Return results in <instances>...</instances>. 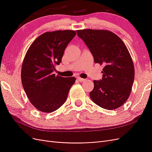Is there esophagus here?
I'll use <instances>...</instances> for the list:
<instances>
[{"label": "esophagus", "mask_w": 152, "mask_h": 152, "mask_svg": "<svg viewBox=\"0 0 152 152\" xmlns=\"http://www.w3.org/2000/svg\"><path fill=\"white\" fill-rule=\"evenodd\" d=\"M77 80H79V82H84V81L86 80L85 79H82V78H80V77H77Z\"/></svg>", "instance_id": "obj_1"}]
</instances>
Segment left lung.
I'll list each match as a JSON object with an SVG mask.
<instances>
[{"label": "left lung", "mask_w": 152, "mask_h": 152, "mask_svg": "<svg viewBox=\"0 0 152 152\" xmlns=\"http://www.w3.org/2000/svg\"><path fill=\"white\" fill-rule=\"evenodd\" d=\"M94 57L103 65V78L94 80L89 95L93 102L107 110L117 109L129 98L134 79V66L131 54L122 39L104 30H77Z\"/></svg>", "instance_id": "left-lung-1"}]
</instances>
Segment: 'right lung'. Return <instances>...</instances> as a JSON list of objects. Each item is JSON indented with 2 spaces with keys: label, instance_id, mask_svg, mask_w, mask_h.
<instances>
[{
  "label": "right lung",
  "instance_id": "1",
  "mask_svg": "<svg viewBox=\"0 0 152 152\" xmlns=\"http://www.w3.org/2000/svg\"><path fill=\"white\" fill-rule=\"evenodd\" d=\"M75 35V31L70 30L45 32L34 40L25 54L22 85L30 103L40 112L50 113L60 108L75 83L74 77H62L53 72Z\"/></svg>",
  "mask_w": 152,
  "mask_h": 152
}]
</instances>
